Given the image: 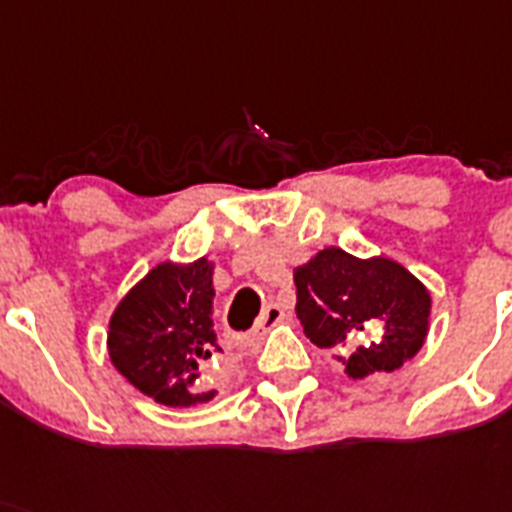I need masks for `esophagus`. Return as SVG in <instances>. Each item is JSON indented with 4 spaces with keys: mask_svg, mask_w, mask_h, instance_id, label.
I'll return each mask as SVG.
<instances>
[{
    "mask_svg": "<svg viewBox=\"0 0 512 512\" xmlns=\"http://www.w3.org/2000/svg\"><path fill=\"white\" fill-rule=\"evenodd\" d=\"M286 317V312H283L278 304H268V307L263 309V315H260V320H257V330L255 333H265L268 328H273V325H278V322Z\"/></svg>",
    "mask_w": 512,
    "mask_h": 512,
    "instance_id": "obj_1",
    "label": "esophagus"
}]
</instances>
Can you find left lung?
Masks as SVG:
<instances>
[{
	"label": "left lung",
	"mask_w": 512,
	"mask_h": 512,
	"mask_svg": "<svg viewBox=\"0 0 512 512\" xmlns=\"http://www.w3.org/2000/svg\"><path fill=\"white\" fill-rule=\"evenodd\" d=\"M294 283L304 336L354 380L395 372L424 346L432 296L395 260L325 247L294 270Z\"/></svg>",
	"instance_id": "obj_1"
}]
</instances>
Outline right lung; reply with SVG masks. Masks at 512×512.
<instances>
[{
  "instance_id": "add662e5",
  "label": "right lung",
  "mask_w": 512,
  "mask_h": 512,
  "mask_svg": "<svg viewBox=\"0 0 512 512\" xmlns=\"http://www.w3.org/2000/svg\"><path fill=\"white\" fill-rule=\"evenodd\" d=\"M213 263H158L109 320V356L119 375L163 406L208 403V369L221 346L213 330Z\"/></svg>"
}]
</instances>
